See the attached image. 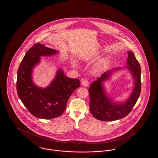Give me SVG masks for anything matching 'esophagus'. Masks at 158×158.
I'll return each mask as SVG.
<instances>
[{
    "instance_id": "34e87169",
    "label": "esophagus",
    "mask_w": 158,
    "mask_h": 158,
    "mask_svg": "<svg viewBox=\"0 0 158 158\" xmlns=\"http://www.w3.org/2000/svg\"><path fill=\"white\" fill-rule=\"evenodd\" d=\"M82 85L85 87H87L89 85V82H88V80H86V79H83V80H82Z\"/></svg>"
}]
</instances>
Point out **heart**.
I'll list each match as a JSON object with an SVG mask.
<instances>
[{"label":"heart","mask_w":158,"mask_h":158,"mask_svg":"<svg viewBox=\"0 0 158 158\" xmlns=\"http://www.w3.org/2000/svg\"><path fill=\"white\" fill-rule=\"evenodd\" d=\"M99 57V55L98 54H92L89 57H88V60H95L97 59H98ZM110 63V60L108 59H103L101 60H100L98 63L97 64V65L95 66V70L98 72H100L101 70H102L106 68L108 64ZM73 64L75 67L77 66V63L74 61L73 63Z\"/></svg>","instance_id":"heart-1"}]
</instances>
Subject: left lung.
I'll return each instance as SVG.
<instances>
[{
    "instance_id": "8db88e82",
    "label": "left lung",
    "mask_w": 158,
    "mask_h": 158,
    "mask_svg": "<svg viewBox=\"0 0 158 158\" xmlns=\"http://www.w3.org/2000/svg\"><path fill=\"white\" fill-rule=\"evenodd\" d=\"M127 66L133 79V89L127 99L124 101H114L106 91L104 82L110 80L114 72L123 69L116 68L104 72L97 81L93 82L89 88L90 96L89 110L92 115L101 121L120 120L131 112L139 97L141 91V68L134 53L127 52Z\"/></svg>"
}]
</instances>
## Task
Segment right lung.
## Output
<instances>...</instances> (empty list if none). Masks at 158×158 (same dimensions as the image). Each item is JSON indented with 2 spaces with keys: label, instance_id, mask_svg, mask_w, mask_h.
Here are the masks:
<instances>
[{
  "label": "right lung",
  "instance_id": "1",
  "mask_svg": "<svg viewBox=\"0 0 158 158\" xmlns=\"http://www.w3.org/2000/svg\"><path fill=\"white\" fill-rule=\"evenodd\" d=\"M59 53L37 43L26 53L18 70V95L29 112L38 118L52 119L60 116L66 110L69 98L81 85L79 79L66 76L61 68L57 70L53 81L45 88L40 87L34 82L33 70L40 63L41 57Z\"/></svg>",
  "mask_w": 158,
  "mask_h": 158
}]
</instances>
